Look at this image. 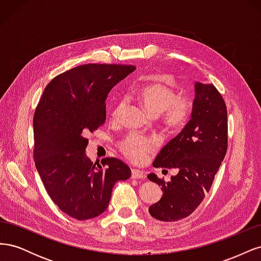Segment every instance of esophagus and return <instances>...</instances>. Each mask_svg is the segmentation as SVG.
Wrapping results in <instances>:
<instances>
[{"label": "esophagus", "mask_w": 261, "mask_h": 261, "mask_svg": "<svg viewBox=\"0 0 261 261\" xmlns=\"http://www.w3.org/2000/svg\"><path fill=\"white\" fill-rule=\"evenodd\" d=\"M144 177H145V172L137 169L132 170V178H144Z\"/></svg>", "instance_id": "34e87169"}]
</instances>
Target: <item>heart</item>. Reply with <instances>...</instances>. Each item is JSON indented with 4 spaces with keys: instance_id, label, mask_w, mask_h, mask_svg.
I'll return each mask as SVG.
<instances>
[{
    "instance_id": "b5f03b06",
    "label": "heart",
    "mask_w": 261,
    "mask_h": 261,
    "mask_svg": "<svg viewBox=\"0 0 261 261\" xmlns=\"http://www.w3.org/2000/svg\"><path fill=\"white\" fill-rule=\"evenodd\" d=\"M132 96L152 116L160 117V122L171 130H177L186 124L192 111V102L185 96H175L171 86L162 83H149L139 86L132 91ZM125 98L116 102L113 108L112 118L118 121L126 108ZM158 140L138 134H130L120 144L123 153L134 162L144 161L148 153L158 147Z\"/></svg>"
}]
</instances>
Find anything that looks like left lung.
<instances>
[{"label":"left lung","instance_id":"obj_1","mask_svg":"<svg viewBox=\"0 0 261 261\" xmlns=\"http://www.w3.org/2000/svg\"><path fill=\"white\" fill-rule=\"evenodd\" d=\"M227 150V111L221 93L212 84L195 83L191 120L176 137L158 153L154 168L177 170L164 181L154 173L148 178L161 186L160 200L149 207L150 216L173 222L197 209L208 193Z\"/></svg>","mask_w":261,"mask_h":261}]
</instances>
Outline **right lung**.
Wrapping results in <instances>:
<instances>
[{
  "label": "right lung",
  "instance_id": "add662e5",
  "mask_svg": "<svg viewBox=\"0 0 261 261\" xmlns=\"http://www.w3.org/2000/svg\"><path fill=\"white\" fill-rule=\"evenodd\" d=\"M133 65L85 64L54 77L34 116V160L46 193L67 216L88 220L103 213L117 180L132 171L116 158L101 164L86 155V135L106 122V100Z\"/></svg>",
  "mask_w": 261,
  "mask_h": 261
}]
</instances>
